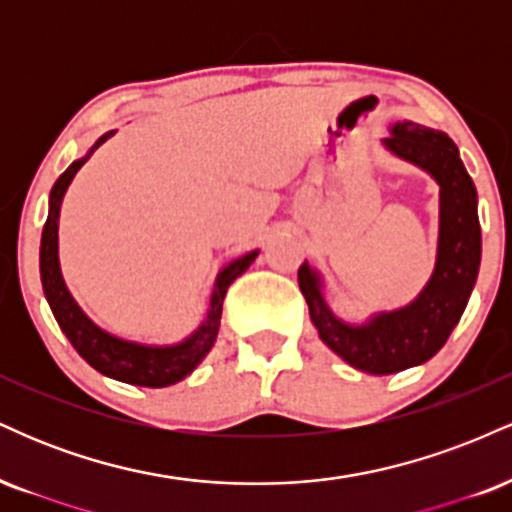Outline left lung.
Instances as JSON below:
<instances>
[{"label": "left lung", "mask_w": 512, "mask_h": 512, "mask_svg": "<svg viewBox=\"0 0 512 512\" xmlns=\"http://www.w3.org/2000/svg\"><path fill=\"white\" fill-rule=\"evenodd\" d=\"M385 146L426 168L440 185L438 262L424 293L407 308L378 315L366 327H349L327 310L308 264L298 269V286L322 342L346 363L373 375L419 366L443 349L467 308L481 262L477 187L448 134L416 122H397Z\"/></svg>", "instance_id": "left-lung-1"}]
</instances>
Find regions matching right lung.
Here are the masks:
<instances>
[{"label":"right lung","instance_id":"add662e5","mask_svg":"<svg viewBox=\"0 0 512 512\" xmlns=\"http://www.w3.org/2000/svg\"><path fill=\"white\" fill-rule=\"evenodd\" d=\"M108 137L110 134L98 139L96 146H101ZM96 146H93V149H96ZM86 158L74 161L72 166L57 178L55 185H52L48 221H45L43 238H40V279H43L45 298H48L52 315H55L62 332L67 334L69 342H72V346L79 351V356L84 358L88 366L96 368L98 373L108 375V378L122 380V383L129 385H173L185 378V375H190L197 363L209 354V349L216 342V334H219L221 308L228 286L250 267L252 260L257 257V252L240 257V260L228 264V267L219 274L214 296H211V310L207 315V322H204L187 342H182L178 346H166V349H151V346L122 342V339L113 337V334L98 330V327L81 313V308L74 303V298L69 296L60 274V262H57V219H60L62 197L64 192H67L69 182H72L76 175V170L86 163Z\"/></svg>","mask_w":512,"mask_h":512}]
</instances>
